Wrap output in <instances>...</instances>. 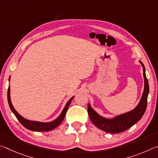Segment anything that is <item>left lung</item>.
I'll use <instances>...</instances> for the list:
<instances>
[{"mask_svg":"<svg viewBox=\"0 0 158 158\" xmlns=\"http://www.w3.org/2000/svg\"><path fill=\"white\" fill-rule=\"evenodd\" d=\"M143 67L144 77V90L139 103L134 110L127 113L117 115L112 119H107L101 116L88 105V114L90 119L96 126L102 131L110 134H118L131 127L142 118L147 107V99L149 93L148 81L146 76V69L143 64L139 61Z\"/></svg>","mask_w":158,"mask_h":158,"instance_id":"left-lung-1","label":"left lung"}]
</instances>
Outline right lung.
I'll list each match as a JSON object with an SVG mask.
<instances>
[{
	"label": "right lung",
	"mask_w": 158,
	"mask_h": 158,
	"mask_svg": "<svg viewBox=\"0 0 158 158\" xmlns=\"http://www.w3.org/2000/svg\"><path fill=\"white\" fill-rule=\"evenodd\" d=\"M10 78H9V81H10ZM74 97H72L71 98L69 99V101L67 102V104L64 106L63 110L61 112V114H60V116L57 117L56 119L53 120V121L50 122H36V121H31V120H28L27 119L24 118L23 117H22L20 114H19L18 112H17L15 109L14 108L13 106H12L11 100H10V86L8 87V90H7V101H8V104L9 106L10 107L12 112H13L14 114L15 115L17 119L19 120V122L23 125L25 128L31 130V131H51V130L54 129L55 128L61 124V122L63 121V119L65 117L66 112L67 111V109L69 106L70 103L72 101V99L74 98Z\"/></svg>",
	"instance_id": "add662e5"
}]
</instances>
